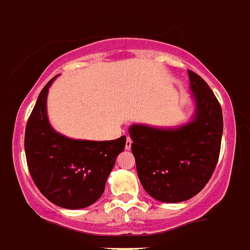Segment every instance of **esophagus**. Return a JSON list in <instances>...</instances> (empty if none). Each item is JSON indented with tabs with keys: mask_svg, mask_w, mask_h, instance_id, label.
I'll list each match as a JSON object with an SVG mask.
<instances>
[{
	"mask_svg": "<svg viewBox=\"0 0 250 250\" xmlns=\"http://www.w3.org/2000/svg\"><path fill=\"white\" fill-rule=\"evenodd\" d=\"M131 144H132L131 139H130L129 136H127V138H126V144H125V149H126V150L131 149Z\"/></svg>",
	"mask_w": 250,
	"mask_h": 250,
	"instance_id": "obj_1",
	"label": "esophagus"
}]
</instances>
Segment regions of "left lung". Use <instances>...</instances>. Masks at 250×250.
Masks as SVG:
<instances>
[{
    "label": "left lung",
    "mask_w": 250,
    "mask_h": 250,
    "mask_svg": "<svg viewBox=\"0 0 250 250\" xmlns=\"http://www.w3.org/2000/svg\"><path fill=\"white\" fill-rule=\"evenodd\" d=\"M188 74L194 103L189 120L176 126L129 127L141 185L154 199L169 204L190 199L207 185L222 143V107L199 75Z\"/></svg>",
    "instance_id": "obj_1"
}]
</instances>
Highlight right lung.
Segmentation results:
<instances>
[{"mask_svg":"<svg viewBox=\"0 0 250 250\" xmlns=\"http://www.w3.org/2000/svg\"><path fill=\"white\" fill-rule=\"evenodd\" d=\"M56 77L40 92L26 125V160L35 184L51 203L65 209H83L103 195L126 138L80 140L57 132L47 116L48 89Z\"/></svg>","mask_w":250,"mask_h":250,"instance_id":"obj_1","label":"right lung"}]
</instances>
